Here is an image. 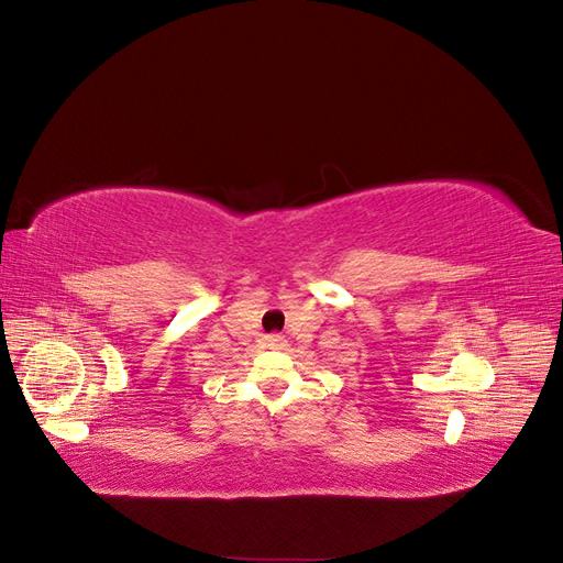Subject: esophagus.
Instances as JSON below:
<instances>
[{"instance_id": "1", "label": "esophagus", "mask_w": 563, "mask_h": 563, "mask_svg": "<svg viewBox=\"0 0 563 563\" xmlns=\"http://www.w3.org/2000/svg\"><path fill=\"white\" fill-rule=\"evenodd\" d=\"M267 347H269V350H284V347H286V338H284V335H277V333L267 335Z\"/></svg>"}]
</instances>
